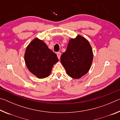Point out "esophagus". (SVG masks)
Segmentation results:
<instances>
[{
	"instance_id": "esophagus-1",
	"label": "esophagus",
	"mask_w": 120,
	"mask_h": 120,
	"mask_svg": "<svg viewBox=\"0 0 120 120\" xmlns=\"http://www.w3.org/2000/svg\"><path fill=\"white\" fill-rule=\"evenodd\" d=\"M56 54H57V56L59 59L60 58V56H61V53L60 52H58L57 53H56Z\"/></svg>"
}]
</instances>
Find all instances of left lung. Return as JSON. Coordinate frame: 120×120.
I'll return each instance as SVG.
<instances>
[{
	"label": "left lung",
	"instance_id": "1",
	"mask_svg": "<svg viewBox=\"0 0 120 120\" xmlns=\"http://www.w3.org/2000/svg\"><path fill=\"white\" fill-rule=\"evenodd\" d=\"M93 59L92 46L83 36L70 39L60 61L68 76L79 79L88 72Z\"/></svg>",
	"mask_w": 120,
	"mask_h": 120
}]
</instances>
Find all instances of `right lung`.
Segmentation results:
<instances>
[{
  "label": "right lung",
  "instance_id": "1",
  "mask_svg": "<svg viewBox=\"0 0 120 120\" xmlns=\"http://www.w3.org/2000/svg\"><path fill=\"white\" fill-rule=\"evenodd\" d=\"M24 60L30 71L40 79L49 76L53 65L58 61L56 54L38 38H34L26 48Z\"/></svg>",
  "mask_w": 120,
  "mask_h": 120
}]
</instances>
